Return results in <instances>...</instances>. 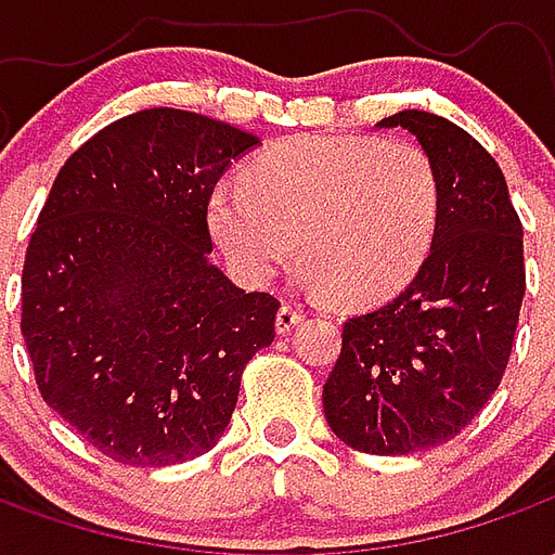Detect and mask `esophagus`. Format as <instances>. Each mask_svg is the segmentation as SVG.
I'll use <instances>...</instances> for the list:
<instances>
[{"label":"esophagus","instance_id":"obj_1","mask_svg":"<svg viewBox=\"0 0 555 555\" xmlns=\"http://www.w3.org/2000/svg\"><path fill=\"white\" fill-rule=\"evenodd\" d=\"M306 321V312H302L300 306H294V302H282V309L276 312V330L279 333H291L294 326L302 324Z\"/></svg>","mask_w":555,"mask_h":555}]
</instances>
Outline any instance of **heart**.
<instances>
[{"label":"heart","mask_w":555,"mask_h":555,"mask_svg":"<svg viewBox=\"0 0 555 555\" xmlns=\"http://www.w3.org/2000/svg\"><path fill=\"white\" fill-rule=\"evenodd\" d=\"M440 181L425 151L374 137H294L219 183L207 222L231 267L261 285L302 255L338 302L392 297L428 258Z\"/></svg>","instance_id":"heart-1"}]
</instances>
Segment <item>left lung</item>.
I'll return each mask as SVG.
<instances>
[{
	"label": "left lung",
	"mask_w": 555,
	"mask_h": 555,
	"mask_svg": "<svg viewBox=\"0 0 555 555\" xmlns=\"http://www.w3.org/2000/svg\"><path fill=\"white\" fill-rule=\"evenodd\" d=\"M377 127H404L428 154L440 219L408 288L345 321L324 416L357 452L410 454L457 437L500 386L526 291L524 225L496 159L449 118L404 109Z\"/></svg>",
	"instance_id": "left-lung-1"
}]
</instances>
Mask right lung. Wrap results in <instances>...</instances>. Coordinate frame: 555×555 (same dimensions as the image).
<instances>
[{
	"label": "right lung",
	"instance_id": "add662e5",
	"mask_svg": "<svg viewBox=\"0 0 555 555\" xmlns=\"http://www.w3.org/2000/svg\"><path fill=\"white\" fill-rule=\"evenodd\" d=\"M261 139L186 109H142L55 175L23 264V338L43 401L130 466H171L229 428L279 300L210 261L207 205Z\"/></svg>",
	"mask_w": 555,
	"mask_h": 555
}]
</instances>
